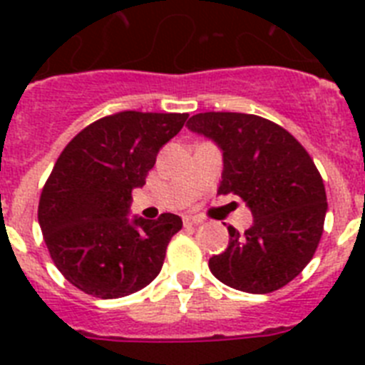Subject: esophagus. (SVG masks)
<instances>
[{
  "instance_id": "obj_1",
  "label": "esophagus",
  "mask_w": 365,
  "mask_h": 365,
  "mask_svg": "<svg viewBox=\"0 0 365 365\" xmlns=\"http://www.w3.org/2000/svg\"><path fill=\"white\" fill-rule=\"evenodd\" d=\"M182 222H185V227H197V225H201V219L193 217V215H185Z\"/></svg>"
}]
</instances>
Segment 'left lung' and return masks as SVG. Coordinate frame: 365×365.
<instances>
[{
  "label": "left lung",
  "instance_id": "left-lung-1",
  "mask_svg": "<svg viewBox=\"0 0 365 365\" xmlns=\"http://www.w3.org/2000/svg\"><path fill=\"white\" fill-rule=\"evenodd\" d=\"M188 128L222 150L219 195L234 193L254 215L245 234L228 227V247L208 261L212 274L237 291H278L307 267L324 234L327 195L314 160L289 131L257 115L197 113Z\"/></svg>",
  "mask_w": 365,
  "mask_h": 365
}]
</instances>
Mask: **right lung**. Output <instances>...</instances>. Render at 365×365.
<instances>
[{
  "instance_id": "add662e5",
  "label": "right lung",
  "mask_w": 365,
  "mask_h": 365,
  "mask_svg": "<svg viewBox=\"0 0 365 365\" xmlns=\"http://www.w3.org/2000/svg\"><path fill=\"white\" fill-rule=\"evenodd\" d=\"M188 113L120 111L83 128L63 148L38 205L51 259L86 294L113 299L150 285L168 243L182 228L175 214L128 219L131 192L146 185L160 148Z\"/></svg>"
}]
</instances>
